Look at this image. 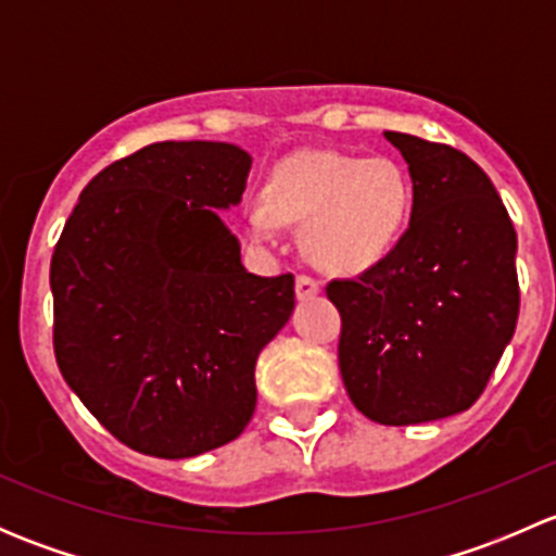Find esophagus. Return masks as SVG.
Listing matches in <instances>:
<instances>
[{
    "instance_id": "1",
    "label": "esophagus",
    "mask_w": 556,
    "mask_h": 556,
    "mask_svg": "<svg viewBox=\"0 0 556 556\" xmlns=\"http://www.w3.org/2000/svg\"><path fill=\"white\" fill-rule=\"evenodd\" d=\"M319 293V282L309 274H299L295 277V295H299V301H309L314 295Z\"/></svg>"
}]
</instances>
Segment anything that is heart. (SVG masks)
Listing matches in <instances>:
<instances>
[{"label":"heart","instance_id":"obj_1","mask_svg":"<svg viewBox=\"0 0 556 556\" xmlns=\"http://www.w3.org/2000/svg\"><path fill=\"white\" fill-rule=\"evenodd\" d=\"M412 204V179L395 161L306 150L271 172L247 223L257 239H271L279 223L306 226V250L319 266L355 274L395 247Z\"/></svg>","mask_w":556,"mask_h":556}]
</instances>
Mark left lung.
<instances>
[{"mask_svg": "<svg viewBox=\"0 0 556 556\" xmlns=\"http://www.w3.org/2000/svg\"><path fill=\"white\" fill-rule=\"evenodd\" d=\"M414 182L406 233L325 293L341 314L339 368L379 425L452 417L479 401L519 317L517 231L484 169L450 144L384 131Z\"/></svg>", "mask_w": 556, "mask_h": 556, "instance_id": "left-lung-1", "label": "left lung"}]
</instances>
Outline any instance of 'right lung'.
<instances>
[{"instance_id":"obj_1","label":"right lung","mask_w":556,"mask_h":556,"mask_svg":"<svg viewBox=\"0 0 556 556\" xmlns=\"http://www.w3.org/2000/svg\"><path fill=\"white\" fill-rule=\"evenodd\" d=\"M252 159L155 142L102 169L50 261L61 377L121 444L182 459L242 435L255 361L295 306L293 274L255 277L217 210Z\"/></svg>"}]
</instances>
